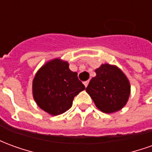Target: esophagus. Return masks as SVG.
Here are the masks:
<instances>
[{"label":"esophagus","instance_id":"obj_1","mask_svg":"<svg viewBox=\"0 0 152 152\" xmlns=\"http://www.w3.org/2000/svg\"><path fill=\"white\" fill-rule=\"evenodd\" d=\"M88 84H89V80H86V81H85V82H84V85H85V86H86V87H87V86H88Z\"/></svg>","mask_w":152,"mask_h":152}]
</instances>
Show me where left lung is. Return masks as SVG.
<instances>
[{
    "label": "left lung",
    "instance_id": "1",
    "mask_svg": "<svg viewBox=\"0 0 152 152\" xmlns=\"http://www.w3.org/2000/svg\"><path fill=\"white\" fill-rule=\"evenodd\" d=\"M95 72L86 90L97 108L104 113L121 110L130 95L131 86L127 76L118 66L108 63L102 64Z\"/></svg>",
    "mask_w": 152,
    "mask_h": 152
}]
</instances>
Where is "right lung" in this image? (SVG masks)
Wrapping results in <instances>:
<instances>
[{
	"label": "right lung",
	"mask_w": 152,
	"mask_h": 152,
	"mask_svg": "<svg viewBox=\"0 0 152 152\" xmlns=\"http://www.w3.org/2000/svg\"><path fill=\"white\" fill-rule=\"evenodd\" d=\"M86 89L69 69V63L59 58L48 61L32 80V95L37 106L51 115L63 114L72 106L74 97Z\"/></svg>",
	"instance_id": "obj_1"
}]
</instances>
